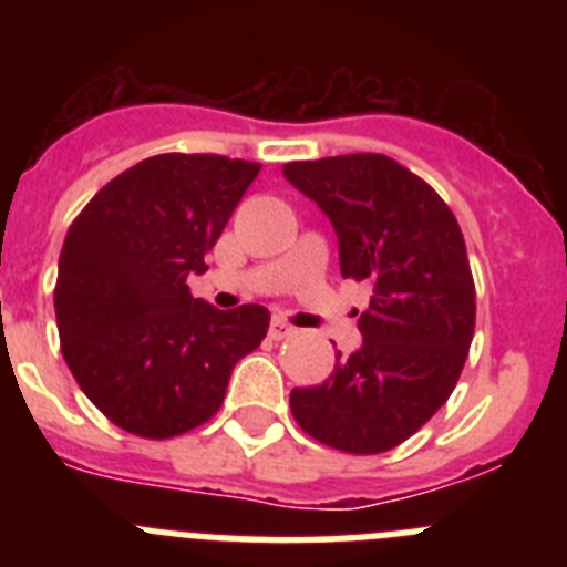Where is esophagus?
I'll return each mask as SVG.
<instances>
[{"label": "esophagus", "mask_w": 567, "mask_h": 567, "mask_svg": "<svg viewBox=\"0 0 567 567\" xmlns=\"http://www.w3.org/2000/svg\"><path fill=\"white\" fill-rule=\"evenodd\" d=\"M295 332H298V329H295L287 318H272V323H269V334H272L275 340L292 338Z\"/></svg>", "instance_id": "34e87169"}]
</instances>
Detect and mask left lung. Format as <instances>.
Wrapping results in <instances>:
<instances>
[{
  "label": "left lung",
  "mask_w": 567,
  "mask_h": 567,
  "mask_svg": "<svg viewBox=\"0 0 567 567\" xmlns=\"http://www.w3.org/2000/svg\"><path fill=\"white\" fill-rule=\"evenodd\" d=\"M284 175L329 215L340 275L372 284L363 346L334 372L292 389L298 425L346 454L389 452L452 398L474 338L477 300L465 240L449 204L389 155L289 162Z\"/></svg>",
  "instance_id": "obj_1"
}]
</instances>
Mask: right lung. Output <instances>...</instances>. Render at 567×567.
Returning a JSON list of instances; mask_svg holds the SVG:
<instances>
[{"mask_svg": "<svg viewBox=\"0 0 567 567\" xmlns=\"http://www.w3.org/2000/svg\"><path fill=\"white\" fill-rule=\"evenodd\" d=\"M260 164L162 153L104 184L70 224L53 292L68 369L124 432L167 440L207 423L235 363L267 338L258 303L209 307L189 275L221 238Z\"/></svg>", "mask_w": 567, "mask_h": 567, "instance_id": "1", "label": "right lung"}]
</instances>
